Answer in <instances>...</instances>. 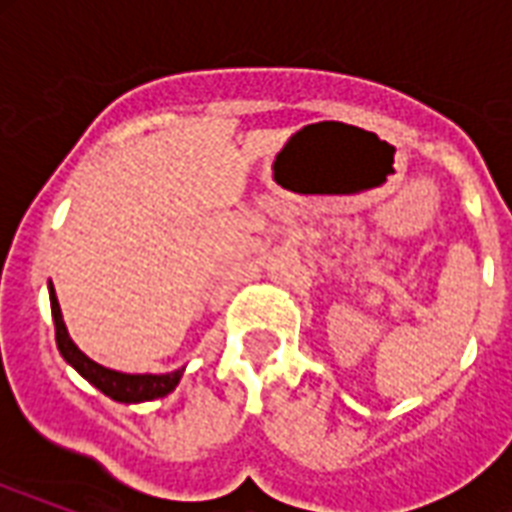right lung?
Here are the masks:
<instances>
[{
	"label": "right lung",
	"instance_id": "add662e5",
	"mask_svg": "<svg viewBox=\"0 0 512 512\" xmlns=\"http://www.w3.org/2000/svg\"><path fill=\"white\" fill-rule=\"evenodd\" d=\"M50 305H52V321H55V342H58L60 356L66 358L68 364L74 366L76 372L82 374L84 380L95 385L100 393H106L114 401L122 404H140V401H154V398H164L167 393L177 388V382L183 377V369L167 374H127L100 366L98 361H92L90 356H84L82 350L76 348L74 340L68 337V329L63 324V313H60L58 297L50 284Z\"/></svg>",
	"mask_w": 512,
	"mask_h": 512
}]
</instances>
